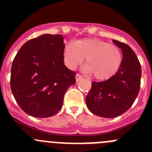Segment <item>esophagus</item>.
Instances as JSON below:
<instances>
[{
    "label": "esophagus",
    "mask_w": 152,
    "mask_h": 152,
    "mask_svg": "<svg viewBox=\"0 0 152 152\" xmlns=\"http://www.w3.org/2000/svg\"><path fill=\"white\" fill-rule=\"evenodd\" d=\"M82 78H83V77L80 75V74H78V73L76 74V80H77V81H78L79 80H80V79H82Z\"/></svg>",
    "instance_id": "1"
}]
</instances>
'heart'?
I'll return each mask as SVG.
<instances>
[{
	"label": "heart",
	"mask_w": 152,
	"mask_h": 152,
	"mask_svg": "<svg viewBox=\"0 0 152 152\" xmlns=\"http://www.w3.org/2000/svg\"><path fill=\"white\" fill-rule=\"evenodd\" d=\"M84 72L97 80H105L116 75L121 66L123 55L119 47L99 39H83L64 46L63 58L70 69L84 61Z\"/></svg>",
	"instance_id": "1"
}]
</instances>
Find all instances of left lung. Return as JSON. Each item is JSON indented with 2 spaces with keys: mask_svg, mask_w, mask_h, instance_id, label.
I'll return each instance as SVG.
<instances>
[{
  "mask_svg": "<svg viewBox=\"0 0 152 152\" xmlns=\"http://www.w3.org/2000/svg\"><path fill=\"white\" fill-rule=\"evenodd\" d=\"M113 42L123 52L121 66L108 80L93 81L86 96L91 112L105 118L117 117L132 107L139 94L142 76L141 64L134 51L124 42Z\"/></svg>",
  "mask_w": 152,
  "mask_h": 152,
  "instance_id": "left-lung-1",
  "label": "left lung"
}]
</instances>
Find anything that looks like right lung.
<instances>
[{
	"label": "right lung",
	"mask_w": 152,
	"mask_h": 152,
	"mask_svg": "<svg viewBox=\"0 0 152 152\" xmlns=\"http://www.w3.org/2000/svg\"><path fill=\"white\" fill-rule=\"evenodd\" d=\"M64 46L61 35H42L25 42L13 59L10 88L20 107L30 116H54L68 88L76 82V73L64 65Z\"/></svg>",
	"instance_id": "add662e5"
}]
</instances>
